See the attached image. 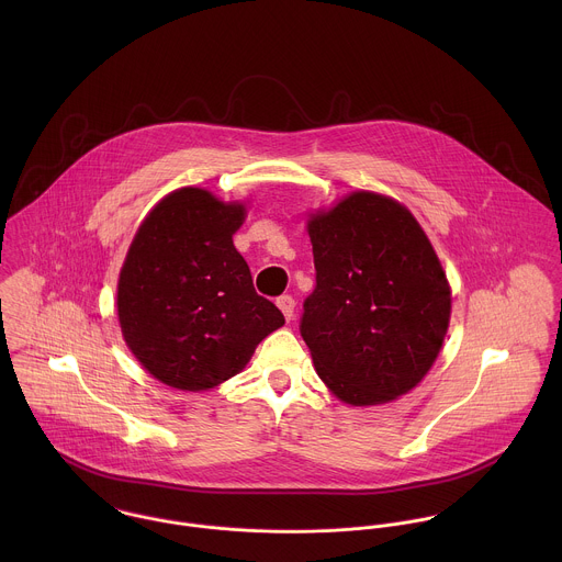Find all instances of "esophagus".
<instances>
[{
  "mask_svg": "<svg viewBox=\"0 0 562 562\" xmlns=\"http://www.w3.org/2000/svg\"><path fill=\"white\" fill-rule=\"evenodd\" d=\"M277 307L283 312L285 321H292L294 318V307H296V301L290 296V294H283L277 299Z\"/></svg>",
  "mask_w": 562,
  "mask_h": 562,
  "instance_id": "obj_1",
  "label": "esophagus"
}]
</instances>
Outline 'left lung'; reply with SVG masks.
<instances>
[{
  "instance_id": "8db88e82",
  "label": "left lung",
  "mask_w": 562,
  "mask_h": 562,
  "mask_svg": "<svg viewBox=\"0 0 562 562\" xmlns=\"http://www.w3.org/2000/svg\"><path fill=\"white\" fill-rule=\"evenodd\" d=\"M316 288L301 335L339 401H394L430 370L450 322L446 272L406 207L355 192L312 216Z\"/></svg>"
}]
</instances>
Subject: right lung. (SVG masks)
Listing matches in <instances>:
<instances>
[{"instance_id": "1", "label": "right lung", "mask_w": 562, "mask_h": 562, "mask_svg": "<svg viewBox=\"0 0 562 562\" xmlns=\"http://www.w3.org/2000/svg\"><path fill=\"white\" fill-rule=\"evenodd\" d=\"M244 205L181 188L149 212L116 292L123 337L158 381L186 392L236 376L257 344L285 324L252 288L232 236Z\"/></svg>"}]
</instances>
